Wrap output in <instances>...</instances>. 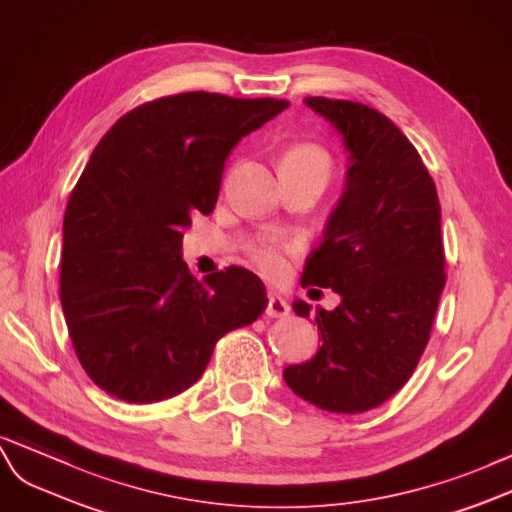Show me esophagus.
Listing matches in <instances>:
<instances>
[{"label": "esophagus", "instance_id": "34e87169", "mask_svg": "<svg viewBox=\"0 0 512 512\" xmlns=\"http://www.w3.org/2000/svg\"><path fill=\"white\" fill-rule=\"evenodd\" d=\"M290 313V307H287L285 300L279 294H270L268 296V307H266V316L268 318H285Z\"/></svg>", "mask_w": 512, "mask_h": 512}]
</instances>
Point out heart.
I'll list each match as a JSON object with an SVG mask.
<instances>
[{"label":"heart","instance_id":"1","mask_svg":"<svg viewBox=\"0 0 512 512\" xmlns=\"http://www.w3.org/2000/svg\"><path fill=\"white\" fill-rule=\"evenodd\" d=\"M281 170H285V173L316 175L326 181L331 175V157L318 144H294L283 153ZM251 261L261 274H266L270 279H281L287 272L285 248L274 242H264L251 248Z\"/></svg>","mask_w":512,"mask_h":512}]
</instances>
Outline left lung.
Instances as JSON below:
<instances>
[{"instance_id":"8db88e82","label":"left lung","mask_w":512,"mask_h":512,"mask_svg":"<svg viewBox=\"0 0 512 512\" xmlns=\"http://www.w3.org/2000/svg\"><path fill=\"white\" fill-rule=\"evenodd\" d=\"M305 103L342 134L350 166L300 283L331 287L342 305L316 309L322 346L283 378L318 409L352 415L400 391L428 344L445 285L441 207L422 157L385 114L344 99ZM294 311L309 318L311 305L296 300Z\"/></svg>"}]
</instances>
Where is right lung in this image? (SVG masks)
Segmentation results:
<instances>
[{"mask_svg": "<svg viewBox=\"0 0 512 512\" xmlns=\"http://www.w3.org/2000/svg\"><path fill=\"white\" fill-rule=\"evenodd\" d=\"M290 101L181 93L123 114L69 196L60 300L86 374L149 404L199 381L218 339L264 313L266 287L231 266L196 281L181 259L190 214H212L227 155Z\"/></svg>", "mask_w": 512, "mask_h": 512, "instance_id": "add662e5", "label": "right lung"}]
</instances>
